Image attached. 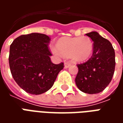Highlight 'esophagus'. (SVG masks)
<instances>
[{"instance_id":"1","label":"esophagus","mask_w":123,"mask_h":123,"mask_svg":"<svg viewBox=\"0 0 123 123\" xmlns=\"http://www.w3.org/2000/svg\"><path fill=\"white\" fill-rule=\"evenodd\" d=\"M70 65H71V62H69V61L64 62V68H68V67H69Z\"/></svg>"}]
</instances>
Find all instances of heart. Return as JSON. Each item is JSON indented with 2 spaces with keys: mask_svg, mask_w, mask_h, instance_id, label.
<instances>
[{
  "mask_svg": "<svg viewBox=\"0 0 123 123\" xmlns=\"http://www.w3.org/2000/svg\"><path fill=\"white\" fill-rule=\"evenodd\" d=\"M55 53H61L62 56L70 57L75 61H84L88 59L92 53L93 43L88 37H68L59 39L56 43Z\"/></svg>",
  "mask_w": 123,
  "mask_h": 123,
  "instance_id": "heart-1",
  "label": "heart"
}]
</instances>
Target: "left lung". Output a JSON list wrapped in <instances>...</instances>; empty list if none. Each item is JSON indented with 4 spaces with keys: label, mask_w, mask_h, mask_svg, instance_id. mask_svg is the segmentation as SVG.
I'll return each instance as SVG.
<instances>
[{
    "label": "left lung",
    "mask_w": 123,
    "mask_h": 123,
    "mask_svg": "<svg viewBox=\"0 0 123 123\" xmlns=\"http://www.w3.org/2000/svg\"><path fill=\"white\" fill-rule=\"evenodd\" d=\"M86 35L93 41L92 56L78 68L75 82L80 91L89 94L100 93L111 82L115 67V54L110 41L98 32Z\"/></svg>",
    "instance_id": "8db88e82"
}]
</instances>
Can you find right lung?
Segmentation results:
<instances>
[{"label":"right lung","mask_w":123,"mask_h":123,"mask_svg":"<svg viewBox=\"0 0 123 123\" xmlns=\"http://www.w3.org/2000/svg\"><path fill=\"white\" fill-rule=\"evenodd\" d=\"M51 39L32 33L15 39L10 47L9 65L13 78L27 93L39 95L53 86L64 63L53 64L49 49Z\"/></svg>","instance_id":"obj_1"}]
</instances>
